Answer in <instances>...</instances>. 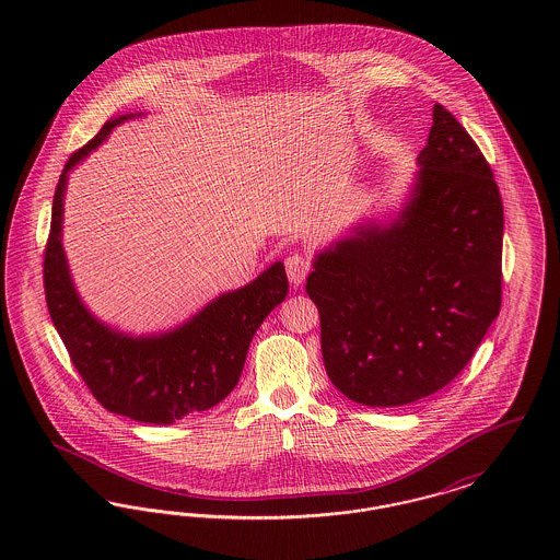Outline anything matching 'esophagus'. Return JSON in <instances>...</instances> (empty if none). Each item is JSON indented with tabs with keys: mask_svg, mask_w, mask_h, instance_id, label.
<instances>
[{
	"mask_svg": "<svg viewBox=\"0 0 560 560\" xmlns=\"http://www.w3.org/2000/svg\"><path fill=\"white\" fill-rule=\"evenodd\" d=\"M285 270H288V277H290V283L293 288L302 285L306 275L311 272V260L302 254H292L288 260H285Z\"/></svg>",
	"mask_w": 560,
	"mask_h": 560,
	"instance_id": "obj_1",
	"label": "esophagus"
}]
</instances>
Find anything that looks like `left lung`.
Here are the masks:
<instances>
[{"label":"left lung","mask_w":560,"mask_h":560,"mask_svg":"<svg viewBox=\"0 0 560 560\" xmlns=\"http://www.w3.org/2000/svg\"><path fill=\"white\" fill-rule=\"evenodd\" d=\"M418 165L399 212L325 247L306 279L325 372L370 407L447 386L502 304V197L477 142L443 105L432 108Z\"/></svg>","instance_id":"obj_1"}]
</instances>
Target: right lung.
<instances>
[{
  "mask_svg": "<svg viewBox=\"0 0 560 560\" xmlns=\"http://www.w3.org/2000/svg\"><path fill=\"white\" fill-rule=\"evenodd\" d=\"M140 115L108 119L67 161L54 192L44 288L54 327L96 400L113 413L163 427L208 411L231 395L256 329L288 295V275L283 262H275L245 288L220 293L183 325L151 336L124 334L88 311L62 249L69 172L103 144L113 128Z\"/></svg>",
  "mask_w": 560,
  "mask_h": 560,
  "instance_id": "add662e5",
  "label": "right lung"
}]
</instances>
